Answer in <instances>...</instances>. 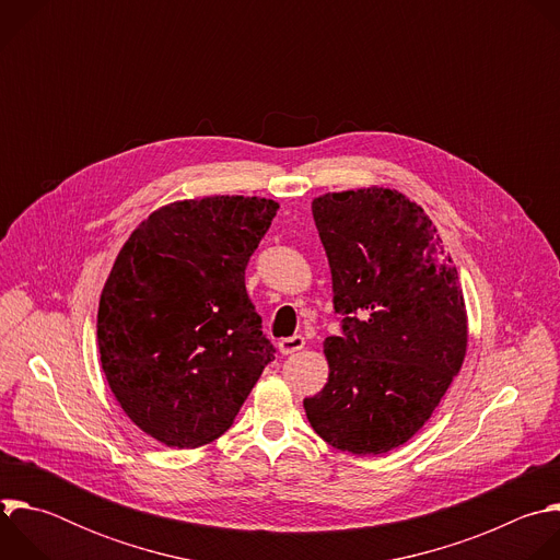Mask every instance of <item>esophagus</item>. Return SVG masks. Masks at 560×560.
I'll return each mask as SVG.
<instances>
[{"mask_svg":"<svg viewBox=\"0 0 560 560\" xmlns=\"http://www.w3.org/2000/svg\"><path fill=\"white\" fill-rule=\"evenodd\" d=\"M305 346V339L303 337H285L279 341V352L281 354H294L299 350H303Z\"/></svg>","mask_w":560,"mask_h":560,"instance_id":"obj_1","label":"esophagus"}]
</instances>
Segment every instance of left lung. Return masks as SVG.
<instances>
[{
  "label": "left lung",
  "mask_w": 560,
  "mask_h": 560,
  "mask_svg": "<svg viewBox=\"0 0 560 560\" xmlns=\"http://www.w3.org/2000/svg\"><path fill=\"white\" fill-rule=\"evenodd\" d=\"M312 217L343 335L324 341L328 383L303 408L328 445L385 454L430 421L465 361L458 270L425 210L398 190L318 195Z\"/></svg>",
  "instance_id": "obj_1"
}]
</instances>
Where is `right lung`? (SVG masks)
I'll return each mask as SVG.
<instances>
[{
  "instance_id": "obj_1",
  "label": "right lung",
  "mask_w": 560,
  "mask_h": 560,
  "mask_svg": "<svg viewBox=\"0 0 560 560\" xmlns=\"http://www.w3.org/2000/svg\"><path fill=\"white\" fill-rule=\"evenodd\" d=\"M279 203L212 195L156 208L104 283L97 343L126 417L168 447L219 439L275 359L246 266Z\"/></svg>"
}]
</instances>
